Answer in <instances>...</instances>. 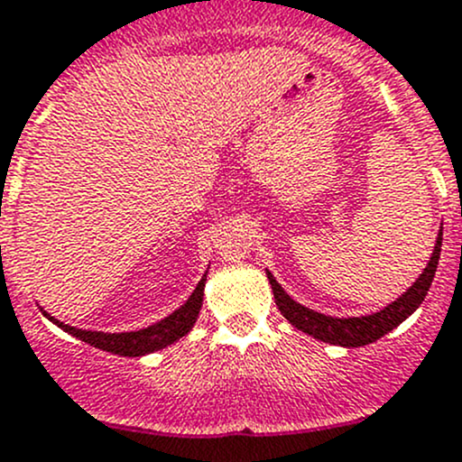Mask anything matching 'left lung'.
I'll return each instance as SVG.
<instances>
[{
    "label": "left lung",
    "mask_w": 462,
    "mask_h": 462,
    "mask_svg": "<svg viewBox=\"0 0 462 462\" xmlns=\"http://www.w3.org/2000/svg\"><path fill=\"white\" fill-rule=\"evenodd\" d=\"M440 245H442V227H440V235H438L436 239V245H433V254L430 263H427L425 273L416 279V283H413L402 297H398L393 304L382 309L380 313L366 315V318L339 319V318H328V315L315 313V310L306 309V306L297 304L295 300H291L273 274L270 273L265 274H268V282L270 286H273L274 301H277L279 310H282L283 318L291 321L295 328L313 335L315 339H321V342L339 344V346H348V348L365 346V344L375 342V339H380L382 335H386L389 330H393L395 326L402 324V321L407 319L409 315L422 304V301H425L427 291H430L433 282V274H436L438 259H440Z\"/></svg>",
    "instance_id": "obj_1"
}]
</instances>
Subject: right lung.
<instances>
[{
    "instance_id": "right-lung-1",
    "label": "right lung",
    "mask_w": 462,
    "mask_h": 462,
    "mask_svg": "<svg viewBox=\"0 0 462 462\" xmlns=\"http://www.w3.org/2000/svg\"><path fill=\"white\" fill-rule=\"evenodd\" d=\"M203 288H205V274L199 282V286L194 288V292L189 295V300L180 306L179 310L170 315V318L161 319L158 324L149 326L143 330H132V333H100V330H82L76 326H69L51 318L49 313H44L53 324H58L60 328L71 333L73 337L82 339V342L91 344V346L102 348V351L118 353V356L127 357H138L144 353H153L158 348H165L167 344L176 342L179 337L189 333V328L194 326V321L199 318V310L203 304Z\"/></svg>"
}]
</instances>
